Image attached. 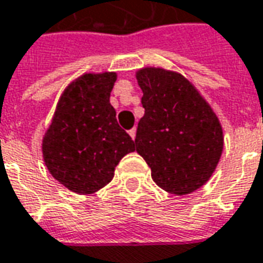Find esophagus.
<instances>
[{
  "label": "esophagus",
  "mask_w": 263,
  "mask_h": 263,
  "mask_svg": "<svg viewBox=\"0 0 263 263\" xmlns=\"http://www.w3.org/2000/svg\"><path fill=\"white\" fill-rule=\"evenodd\" d=\"M128 134H129V137H131L132 139H135V135H137V129H135V128H132V129H129V131H128Z\"/></svg>",
  "instance_id": "obj_1"
}]
</instances>
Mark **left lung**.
Returning a JSON list of instances; mask_svg holds the SVG:
<instances>
[{
  "instance_id": "1",
  "label": "left lung",
  "mask_w": 263,
  "mask_h": 263,
  "mask_svg": "<svg viewBox=\"0 0 263 263\" xmlns=\"http://www.w3.org/2000/svg\"><path fill=\"white\" fill-rule=\"evenodd\" d=\"M145 115L138 122L137 152L154 182L176 196L201 187L222 154V128L192 83L182 74L146 67L137 73Z\"/></svg>"
}]
</instances>
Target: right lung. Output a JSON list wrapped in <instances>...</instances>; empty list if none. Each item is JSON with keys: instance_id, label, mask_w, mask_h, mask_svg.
<instances>
[{"instance_id": "right-lung-1", "label": "right lung", "mask_w": 263, "mask_h": 263, "mask_svg": "<svg viewBox=\"0 0 263 263\" xmlns=\"http://www.w3.org/2000/svg\"><path fill=\"white\" fill-rule=\"evenodd\" d=\"M115 80V73H101L73 81L43 138V159L50 175L76 193H94L108 184L118 162L135 151L109 104Z\"/></svg>"}]
</instances>
